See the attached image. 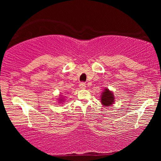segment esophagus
Returning a JSON list of instances; mask_svg holds the SVG:
<instances>
[{
    "label": "esophagus",
    "instance_id": "obj_1",
    "mask_svg": "<svg viewBox=\"0 0 161 161\" xmlns=\"http://www.w3.org/2000/svg\"><path fill=\"white\" fill-rule=\"evenodd\" d=\"M80 89H85L86 88V84L84 82H81L80 84Z\"/></svg>",
    "mask_w": 161,
    "mask_h": 161
}]
</instances>
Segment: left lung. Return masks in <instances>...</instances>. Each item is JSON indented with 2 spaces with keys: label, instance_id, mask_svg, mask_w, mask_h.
Masks as SVG:
<instances>
[{
  "label": "left lung",
  "instance_id": "1",
  "mask_svg": "<svg viewBox=\"0 0 161 161\" xmlns=\"http://www.w3.org/2000/svg\"><path fill=\"white\" fill-rule=\"evenodd\" d=\"M101 99H102L101 101H102V103L103 106H110L114 102V97L112 92L107 89L102 93V96Z\"/></svg>",
  "mask_w": 161,
  "mask_h": 161
}]
</instances>
